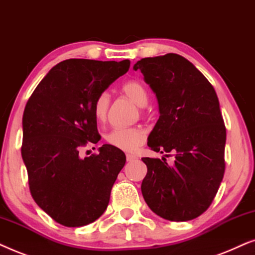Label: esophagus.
Segmentation results:
<instances>
[{
	"label": "esophagus",
	"mask_w": 255,
	"mask_h": 255,
	"mask_svg": "<svg viewBox=\"0 0 255 255\" xmlns=\"http://www.w3.org/2000/svg\"><path fill=\"white\" fill-rule=\"evenodd\" d=\"M126 158H127L128 162H131V161H135L136 159V155H133V154H127L126 155Z\"/></svg>",
	"instance_id": "1"
}]
</instances>
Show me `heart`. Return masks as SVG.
I'll list each match as a JSON object with an SVG mask.
<instances>
[{
  "instance_id": "1",
  "label": "heart",
  "mask_w": 255,
  "mask_h": 255,
  "mask_svg": "<svg viewBox=\"0 0 255 255\" xmlns=\"http://www.w3.org/2000/svg\"><path fill=\"white\" fill-rule=\"evenodd\" d=\"M121 91L126 96L133 100L137 106L143 107L148 103V93L143 85L137 80H129L122 85ZM111 97L107 92L100 93L96 98L93 104V114L99 122H104L107 119L110 110ZM106 142L112 147L125 151H134L143 144L145 133L141 127H120L113 128L106 134Z\"/></svg>"
}]
</instances>
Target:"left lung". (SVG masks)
<instances>
[{"instance_id": "8db88e82", "label": "left lung", "mask_w": 255, "mask_h": 255, "mask_svg": "<svg viewBox=\"0 0 255 255\" xmlns=\"http://www.w3.org/2000/svg\"><path fill=\"white\" fill-rule=\"evenodd\" d=\"M133 69L141 71L158 101L149 148L175 157L171 165L164 157L142 158L148 169L142 195L162 218L195 219L211 205L225 172L226 128L218 97L201 71L179 54L142 58Z\"/></svg>"}]
</instances>
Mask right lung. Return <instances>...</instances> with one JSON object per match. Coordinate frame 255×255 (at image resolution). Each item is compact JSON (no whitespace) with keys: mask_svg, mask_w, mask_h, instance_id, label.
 Wrapping results in <instances>:
<instances>
[{"mask_svg":"<svg viewBox=\"0 0 255 255\" xmlns=\"http://www.w3.org/2000/svg\"><path fill=\"white\" fill-rule=\"evenodd\" d=\"M129 65L128 59H66L49 71L25 105L21 151L30 192L60 225H87L107 209L125 152L110 144L85 158L79 152L100 140L94 100Z\"/></svg>","mask_w":255,"mask_h":255,"instance_id":"1","label":"right lung"}]
</instances>
